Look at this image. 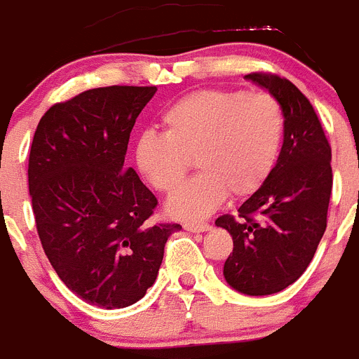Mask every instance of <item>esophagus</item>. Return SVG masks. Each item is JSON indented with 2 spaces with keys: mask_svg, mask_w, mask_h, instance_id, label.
<instances>
[{
  "mask_svg": "<svg viewBox=\"0 0 359 359\" xmlns=\"http://www.w3.org/2000/svg\"><path fill=\"white\" fill-rule=\"evenodd\" d=\"M183 228L189 231H207L210 230V224L208 223H185Z\"/></svg>",
  "mask_w": 359,
  "mask_h": 359,
  "instance_id": "1",
  "label": "esophagus"
}]
</instances>
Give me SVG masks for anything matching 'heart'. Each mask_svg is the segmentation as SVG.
Instances as JSON below:
<instances>
[{
  "mask_svg": "<svg viewBox=\"0 0 359 359\" xmlns=\"http://www.w3.org/2000/svg\"><path fill=\"white\" fill-rule=\"evenodd\" d=\"M165 135L147 131L136 144V163L147 182L174 194L192 161L201 174L169 203L170 214L199 219L228 198H248L273 172L286 115L268 91L199 90L182 97L161 116Z\"/></svg>",
  "mask_w": 359,
  "mask_h": 359,
  "instance_id": "b5f03b06",
  "label": "heart"
}]
</instances>
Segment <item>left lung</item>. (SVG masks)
I'll return each instance as SVG.
<instances>
[{
    "label": "left lung",
    "instance_id": "obj_1",
    "mask_svg": "<svg viewBox=\"0 0 359 359\" xmlns=\"http://www.w3.org/2000/svg\"><path fill=\"white\" fill-rule=\"evenodd\" d=\"M246 79L266 88L284 107V144L268 182L237 215H221L215 224L233 239L223 269L226 282L241 293L262 297L291 286L315 257L327 228L331 145L315 107L293 82L264 72Z\"/></svg>",
    "mask_w": 359,
    "mask_h": 359
}]
</instances>
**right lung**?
Wrapping results in <instances>:
<instances>
[{
  "label": "right lung",
  "mask_w": 359,
  "mask_h": 359,
  "mask_svg": "<svg viewBox=\"0 0 359 359\" xmlns=\"http://www.w3.org/2000/svg\"><path fill=\"white\" fill-rule=\"evenodd\" d=\"M156 86H107L57 102L39 120L28 190L43 250L79 298L106 309L154 284L176 223L149 219L156 196L123 167L129 135Z\"/></svg>",
  "instance_id": "1"
}]
</instances>
